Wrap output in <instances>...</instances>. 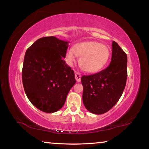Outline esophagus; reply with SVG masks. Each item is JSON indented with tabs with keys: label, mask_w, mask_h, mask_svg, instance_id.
<instances>
[{
	"label": "esophagus",
	"mask_w": 149,
	"mask_h": 149,
	"mask_svg": "<svg viewBox=\"0 0 149 149\" xmlns=\"http://www.w3.org/2000/svg\"><path fill=\"white\" fill-rule=\"evenodd\" d=\"M81 74L79 72H75V77L77 82L81 81Z\"/></svg>",
	"instance_id": "34e87169"
}]
</instances>
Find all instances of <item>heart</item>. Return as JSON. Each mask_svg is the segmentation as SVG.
Wrapping results in <instances>:
<instances>
[{"mask_svg": "<svg viewBox=\"0 0 149 149\" xmlns=\"http://www.w3.org/2000/svg\"><path fill=\"white\" fill-rule=\"evenodd\" d=\"M110 55L107 45L96 41H86L77 43L74 48H70L65 53V60L72 65L81 56L80 63L85 70L90 73L97 72L107 64Z\"/></svg>", "mask_w": 149, "mask_h": 149, "instance_id": "obj_1", "label": "heart"}]
</instances>
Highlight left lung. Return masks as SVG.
I'll return each instance as SVG.
<instances>
[{"label": "left lung", "mask_w": 149, "mask_h": 149, "mask_svg": "<svg viewBox=\"0 0 149 149\" xmlns=\"http://www.w3.org/2000/svg\"><path fill=\"white\" fill-rule=\"evenodd\" d=\"M112 58L107 68L97 74L84 75L83 102L90 112L102 114L116 104L127 80V54L117 42H112Z\"/></svg>", "instance_id": "1"}]
</instances>
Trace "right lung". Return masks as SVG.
Returning <instances> with one entry per match:
<instances>
[{"label":"right lung","instance_id":"obj_1","mask_svg":"<svg viewBox=\"0 0 149 149\" xmlns=\"http://www.w3.org/2000/svg\"><path fill=\"white\" fill-rule=\"evenodd\" d=\"M68 41L55 37L37 40L25 54L22 82L29 101L39 110H60L76 82L74 72L64 60Z\"/></svg>","mask_w":149,"mask_h":149}]
</instances>
